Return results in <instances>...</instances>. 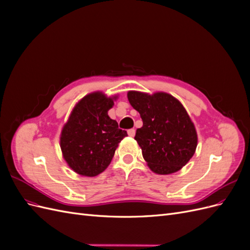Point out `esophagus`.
<instances>
[{
  "label": "esophagus",
  "instance_id": "34e87169",
  "mask_svg": "<svg viewBox=\"0 0 250 250\" xmlns=\"http://www.w3.org/2000/svg\"><path fill=\"white\" fill-rule=\"evenodd\" d=\"M128 132V135H129V137H134V134H135V130L133 129V128H131V129H129L127 131Z\"/></svg>",
  "mask_w": 250,
  "mask_h": 250
}]
</instances>
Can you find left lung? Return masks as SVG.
I'll return each mask as SVG.
<instances>
[{
	"instance_id": "8db88e82",
	"label": "left lung",
	"mask_w": 250,
	"mask_h": 250,
	"mask_svg": "<svg viewBox=\"0 0 250 250\" xmlns=\"http://www.w3.org/2000/svg\"><path fill=\"white\" fill-rule=\"evenodd\" d=\"M127 97L143 121L134 140L148 167L161 175L179 171L197 147V132L183 104L167 93L130 90Z\"/></svg>"
}]
</instances>
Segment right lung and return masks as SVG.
Listing matches in <instances>:
<instances>
[{
  "label": "right lung",
  "instance_id": "1",
  "mask_svg": "<svg viewBox=\"0 0 250 250\" xmlns=\"http://www.w3.org/2000/svg\"><path fill=\"white\" fill-rule=\"evenodd\" d=\"M117 97L88 94L75 105L60 135V148L69 167L94 177L108 167L119 143L127 132L107 115Z\"/></svg>",
  "mask_w": 250,
  "mask_h": 250
}]
</instances>
